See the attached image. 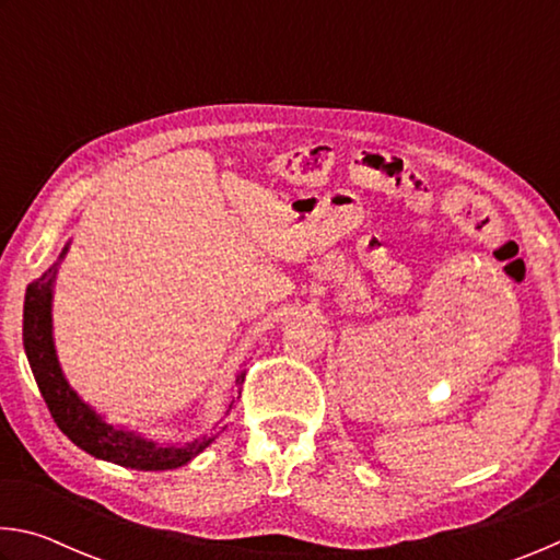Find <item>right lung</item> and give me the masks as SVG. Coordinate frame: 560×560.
I'll return each mask as SVG.
<instances>
[{
    "label": "right lung",
    "instance_id": "add662e5",
    "mask_svg": "<svg viewBox=\"0 0 560 560\" xmlns=\"http://www.w3.org/2000/svg\"><path fill=\"white\" fill-rule=\"evenodd\" d=\"M56 269H59V261L26 287L24 350L26 358H30L32 373L36 377V385H39L44 402L49 407L54 422L59 424V430L75 447L93 454V457L120 464V467L128 469H177L197 457L212 442L210 438L187 444H155L138 438V434L106 424L71 390L66 377L61 375L51 338V287L56 279ZM236 383H244V373L236 375Z\"/></svg>",
    "mask_w": 560,
    "mask_h": 560
}]
</instances>
